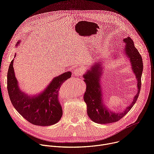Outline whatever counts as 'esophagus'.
Returning a JSON list of instances; mask_svg holds the SVG:
<instances>
[{"label": "esophagus", "instance_id": "34e87169", "mask_svg": "<svg viewBox=\"0 0 154 154\" xmlns=\"http://www.w3.org/2000/svg\"><path fill=\"white\" fill-rule=\"evenodd\" d=\"M74 73L75 75H76V76H80V75H83V74L84 73V71L82 68H79L74 71Z\"/></svg>", "mask_w": 154, "mask_h": 154}]
</instances>
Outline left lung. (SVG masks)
<instances>
[{"label":"left lung","mask_w":154,"mask_h":154,"mask_svg":"<svg viewBox=\"0 0 154 154\" xmlns=\"http://www.w3.org/2000/svg\"><path fill=\"white\" fill-rule=\"evenodd\" d=\"M125 43V53L129 58L133 71L138 80V93L134 97L133 102L122 113L112 112L103 104L100 76L101 71L100 64L97 63L83 75L84 82L86 85V90L84 94V100L87 105V113L90 118L98 124H109L115 122L122 119L133 107L138 97L141 86V75L143 69L142 57L137 49L135 47L133 40L130 37L124 39Z\"/></svg>","instance_id":"obj_1"}]
</instances>
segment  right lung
Segmentation results:
<instances>
[{
	"label": "right lung",
	"mask_w": 154,
	"mask_h": 154,
	"mask_svg": "<svg viewBox=\"0 0 154 154\" xmlns=\"http://www.w3.org/2000/svg\"><path fill=\"white\" fill-rule=\"evenodd\" d=\"M71 77V72H66L54 78L42 93L30 97L19 88L14 75L13 60L7 73V90L11 103L17 112L32 124L39 126L55 124L63 115L59 100L61 86Z\"/></svg>",
	"instance_id": "1"
}]
</instances>
